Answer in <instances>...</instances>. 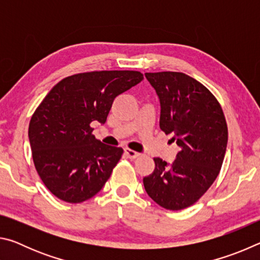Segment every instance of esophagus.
<instances>
[{"instance_id": "esophagus-1", "label": "esophagus", "mask_w": 260, "mask_h": 260, "mask_svg": "<svg viewBox=\"0 0 260 260\" xmlns=\"http://www.w3.org/2000/svg\"><path fill=\"white\" fill-rule=\"evenodd\" d=\"M125 153H126L127 157L131 158V159H135V158H138L140 156V152H136L134 150H132V149H129V148L125 149Z\"/></svg>"}]
</instances>
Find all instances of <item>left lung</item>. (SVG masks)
<instances>
[{"instance_id":"8db88e82","label":"left lung","mask_w":260,"mask_h":260,"mask_svg":"<svg viewBox=\"0 0 260 260\" xmlns=\"http://www.w3.org/2000/svg\"><path fill=\"white\" fill-rule=\"evenodd\" d=\"M160 101L159 126L173 134L180 151L169 166L155 157V170L143 178L158 205L178 211L191 206L212 186L226 153L228 128L221 105L205 86L181 72H147Z\"/></svg>"}]
</instances>
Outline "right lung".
<instances>
[{
	"instance_id": "1",
	"label": "right lung",
	"mask_w": 260,
	"mask_h": 260,
	"mask_svg": "<svg viewBox=\"0 0 260 260\" xmlns=\"http://www.w3.org/2000/svg\"><path fill=\"white\" fill-rule=\"evenodd\" d=\"M143 79L139 71L72 74L51 88L29 121L35 169L49 191L68 203L95 196L124 153L93 135V121L104 124L113 100Z\"/></svg>"
}]
</instances>
